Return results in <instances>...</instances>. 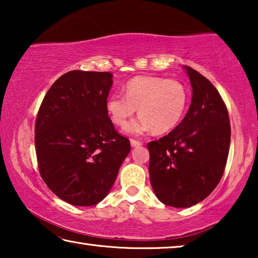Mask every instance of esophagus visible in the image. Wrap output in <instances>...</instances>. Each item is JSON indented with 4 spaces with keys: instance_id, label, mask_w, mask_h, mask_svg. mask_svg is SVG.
<instances>
[{
    "instance_id": "1",
    "label": "esophagus",
    "mask_w": 258,
    "mask_h": 258,
    "mask_svg": "<svg viewBox=\"0 0 258 258\" xmlns=\"http://www.w3.org/2000/svg\"><path fill=\"white\" fill-rule=\"evenodd\" d=\"M142 145H143L142 141H138V140H134V139L131 140V146L132 147H140Z\"/></svg>"
}]
</instances>
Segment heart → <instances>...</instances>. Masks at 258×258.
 Instances as JSON below:
<instances>
[{
    "mask_svg": "<svg viewBox=\"0 0 258 258\" xmlns=\"http://www.w3.org/2000/svg\"><path fill=\"white\" fill-rule=\"evenodd\" d=\"M125 97L109 95L106 109L112 123L124 127L139 108L141 118L127 125L126 131L140 135L154 130L165 133L173 130L184 116L189 92L177 80L141 75L133 77L124 86Z\"/></svg>",
    "mask_w": 258,
    "mask_h": 258,
    "instance_id": "obj_1",
    "label": "heart"
}]
</instances>
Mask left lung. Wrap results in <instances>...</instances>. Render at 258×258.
I'll list each match as a JSON object with an SVG mask.
<instances>
[{
    "instance_id": "8db88e82",
    "label": "left lung",
    "mask_w": 258,
    "mask_h": 258,
    "mask_svg": "<svg viewBox=\"0 0 258 258\" xmlns=\"http://www.w3.org/2000/svg\"><path fill=\"white\" fill-rule=\"evenodd\" d=\"M192 86L189 110L172 132L147 145L151 186L167 206L191 207L223 176L231 127L223 99L202 74L185 67Z\"/></svg>"
}]
</instances>
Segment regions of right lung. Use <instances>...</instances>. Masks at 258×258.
Returning <instances> with one entry per match:
<instances>
[{
	"mask_svg": "<svg viewBox=\"0 0 258 258\" xmlns=\"http://www.w3.org/2000/svg\"><path fill=\"white\" fill-rule=\"evenodd\" d=\"M111 85V73L68 72L52 84L38 109V171L55 196L75 206L103 200L131 151L130 140L108 116Z\"/></svg>",
	"mask_w": 258,
	"mask_h": 258,
	"instance_id": "right-lung-1",
	"label": "right lung"
}]
</instances>
